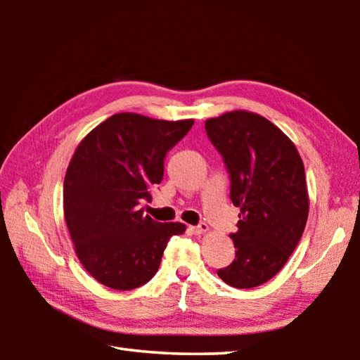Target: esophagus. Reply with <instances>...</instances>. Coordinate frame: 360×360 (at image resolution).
Here are the masks:
<instances>
[{"label": "esophagus", "mask_w": 360, "mask_h": 360, "mask_svg": "<svg viewBox=\"0 0 360 360\" xmlns=\"http://www.w3.org/2000/svg\"><path fill=\"white\" fill-rule=\"evenodd\" d=\"M206 230H208V225H206L205 222H200L198 225H193V227H191V231L195 235H202Z\"/></svg>", "instance_id": "1"}]
</instances>
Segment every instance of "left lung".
I'll use <instances>...</instances> for the list:
<instances>
[{
	"label": "left lung",
	"instance_id": "1",
	"mask_svg": "<svg viewBox=\"0 0 360 360\" xmlns=\"http://www.w3.org/2000/svg\"><path fill=\"white\" fill-rule=\"evenodd\" d=\"M205 130L227 168L231 203L240 208L238 230L230 233L235 259L217 275L231 288H257L281 270L303 235V162L294 143L259 114H222L206 120Z\"/></svg>",
	"mask_w": 360,
	"mask_h": 360
}]
</instances>
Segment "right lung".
<instances>
[{"label": "right lung", "instance_id": "add662e5", "mask_svg": "<svg viewBox=\"0 0 360 360\" xmlns=\"http://www.w3.org/2000/svg\"><path fill=\"white\" fill-rule=\"evenodd\" d=\"M193 120L114 114L77 146L63 182V211L79 260L96 281L131 290L150 281L181 222H157L139 203L163 179V162Z\"/></svg>", "mask_w": 360, "mask_h": 360}]
</instances>
